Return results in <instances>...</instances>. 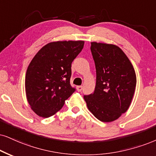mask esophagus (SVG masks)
I'll use <instances>...</instances> for the list:
<instances>
[{"label": "esophagus", "instance_id": "esophagus-1", "mask_svg": "<svg viewBox=\"0 0 156 156\" xmlns=\"http://www.w3.org/2000/svg\"><path fill=\"white\" fill-rule=\"evenodd\" d=\"M76 90H77L78 92H81L82 90V86H77V87H76Z\"/></svg>", "mask_w": 156, "mask_h": 156}]
</instances>
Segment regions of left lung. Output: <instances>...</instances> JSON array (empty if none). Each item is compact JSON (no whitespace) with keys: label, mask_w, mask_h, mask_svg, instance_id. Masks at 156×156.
Listing matches in <instances>:
<instances>
[{"label":"left lung","mask_w":156,"mask_h":156,"mask_svg":"<svg viewBox=\"0 0 156 156\" xmlns=\"http://www.w3.org/2000/svg\"><path fill=\"white\" fill-rule=\"evenodd\" d=\"M96 69L95 91L84 99L89 111L98 120H116L130 106L137 77L129 59L120 48L107 43H91Z\"/></svg>","instance_id":"1"}]
</instances>
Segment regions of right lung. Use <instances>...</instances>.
I'll list each match as a JSON object with an SVG mask.
<instances>
[{
  "label": "right lung",
  "mask_w": 156,
  "mask_h": 156,
  "mask_svg": "<svg viewBox=\"0 0 156 156\" xmlns=\"http://www.w3.org/2000/svg\"><path fill=\"white\" fill-rule=\"evenodd\" d=\"M84 41L52 42L43 46L28 66L25 91L32 110L43 118L53 116L75 91L70 84L72 63Z\"/></svg>",
  "instance_id": "add662e5"
}]
</instances>
